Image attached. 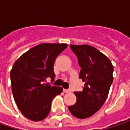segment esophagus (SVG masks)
Here are the masks:
<instances>
[{
	"mask_svg": "<svg viewBox=\"0 0 130 130\" xmlns=\"http://www.w3.org/2000/svg\"><path fill=\"white\" fill-rule=\"evenodd\" d=\"M64 92H65V93H68V92H71V90H69V89H64Z\"/></svg>",
	"mask_w": 130,
	"mask_h": 130,
	"instance_id": "1",
	"label": "esophagus"
}]
</instances>
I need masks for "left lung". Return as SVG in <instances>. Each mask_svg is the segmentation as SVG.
I'll return each mask as SVG.
<instances>
[{"label": "left lung", "mask_w": 130, "mask_h": 130, "mask_svg": "<svg viewBox=\"0 0 130 130\" xmlns=\"http://www.w3.org/2000/svg\"><path fill=\"white\" fill-rule=\"evenodd\" d=\"M81 68L79 77L85 82L81 92H74L77 102L68 106L74 117L84 119L96 113L105 103L113 83L114 66L110 59L89 45H70Z\"/></svg>", "instance_id": "obj_1"}]
</instances>
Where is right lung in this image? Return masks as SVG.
<instances>
[{
	"instance_id": "obj_1",
	"label": "right lung",
	"mask_w": 130,
	"mask_h": 130,
	"mask_svg": "<svg viewBox=\"0 0 130 130\" xmlns=\"http://www.w3.org/2000/svg\"><path fill=\"white\" fill-rule=\"evenodd\" d=\"M68 46L65 43H41L21 56L10 71L15 102L28 119L40 121L48 116L53 98L62 93L61 87L46 83L55 80L56 57Z\"/></svg>"
}]
</instances>
